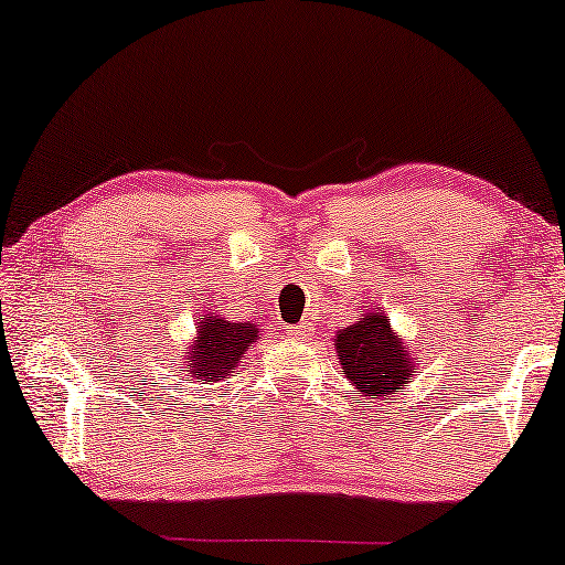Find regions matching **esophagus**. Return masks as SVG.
I'll list each match as a JSON object with an SVG mask.
<instances>
[{"label": "esophagus", "instance_id": "34e87169", "mask_svg": "<svg viewBox=\"0 0 565 565\" xmlns=\"http://www.w3.org/2000/svg\"><path fill=\"white\" fill-rule=\"evenodd\" d=\"M285 334H288L290 339H308V334H311V327H306V323H296V327L285 329Z\"/></svg>", "mask_w": 565, "mask_h": 565}]
</instances>
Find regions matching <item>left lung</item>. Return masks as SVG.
Returning <instances> with one entry per match:
<instances>
[{"instance_id": "1", "label": "left lung", "mask_w": 565, "mask_h": 565, "mask_svg": "<svg viewBox=\"0 0 565 565\" xmlns=\"http://www.w3.org/2000/svg\"><path fill=\"white\" fill-rule=\"evenodd\" d=\"M337 358L342 373L367 396H391L398 385L412 381L419 360L393 334L391 319L365 313L358 323L337 331Z\"/></svg>"}]
</instances>
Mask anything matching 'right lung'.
<instances>
[{
    "mask_svg": "<svg viewBox=\"0 0 565 565\" xmlns=\"http://www.w3.org/2000/svg\"><path fill=\"white\" fill-rule=\"evenodd\" d=\"M259 331L254 323L226 321L221 316H205L198 327V337L182 354L188 375L198 383H218L236 373L238 362L249 350Z\"/></svg>",
    "mask_w": 565,
    "mask_h": 565,
    "instance_id": "right-lung-1",
    "label": "right lung"
}]
</instances>
